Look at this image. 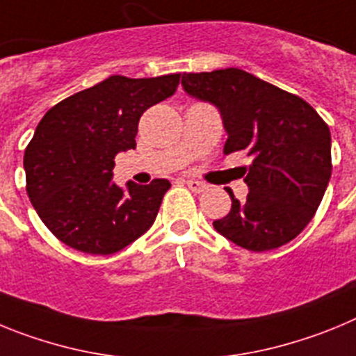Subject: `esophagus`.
I'll list each match as a JSON object with an SVG mask.
<instances>
[{"instance_id": "esophagus-1", "label": "esophagus", "mask_w": 356, "mask_h": 356, "mask_svg": "<svg viewBox=\"0 0 356 356\" xmlns=\"http://www.w3.org/2000/svg\"><path fill=\"white\" fill-rule=\"evenodd\" d=\"M184 184L187 185L193 193H203V191H207V185L201 184V181L197 180H184Z\"/></svg>"}]
</instances>
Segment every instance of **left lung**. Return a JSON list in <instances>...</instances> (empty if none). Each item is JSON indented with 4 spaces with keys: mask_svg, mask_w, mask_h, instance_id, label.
<instances>
[{
    "mask_svg": "<svg viewBox=\"0 0 356 356\" xmlns=\"http://www.w3.org/2000/svg\"><path fill=\"white\" fill-rule=\"evenodd\" d=\"M191 97L219 110L228 139L225 155L246 151L253 159L244 178L246 201L213 221L237 246L269 251L303 232L325 196L332 176V135L316 110L301 97L237 67L184 72Z\"/></svg>",
    "mask_w": 356,
    "mask_h": 356,
    "instance_id": "obj_1",
    "label": "left lung"
}]
</instances>
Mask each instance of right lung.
<instances>
[{
  "label": "right lung",
  "mask_w": 356,
  "mask_h": 356,
  "mask_svg": "<svg viewBox=\"0 0 356 356\" xmlns=\"http://www.w3.org/2000/svg\"><path fill=\"white\" fill-rule=\"evenodd\" d=\"M180 74L110 76L46 112L24 151L26 193L58 241L89 254H112L155 222L168 180L112 181L118 153L134 149L140 115L172 96Z\"/></svg>",
  "instance_id": "1"
}]
</instances>
